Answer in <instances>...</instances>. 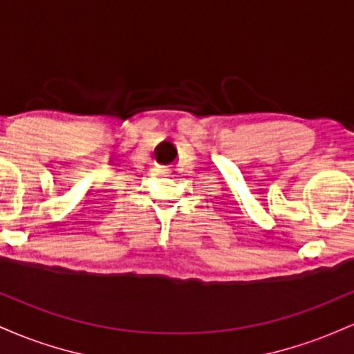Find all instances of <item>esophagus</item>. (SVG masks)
Instances as JSON below:
<instances>
[{
    "label": "esophagus",
    "instance_id": "34e87169",
    "mask_svg": "<svg viewBox=\"0 0 354 354\" xmlns=\"http://www.w3.org/2000/svg\"><path fill=\"white\" fill-rule=\"evenodd\" d=\"M158 168H160L161 169V171H169V168H168V166H161V165H158Z\"/></svg>",
    "mask_w": 354,
    "mask_h": 354
}]
</instances>
